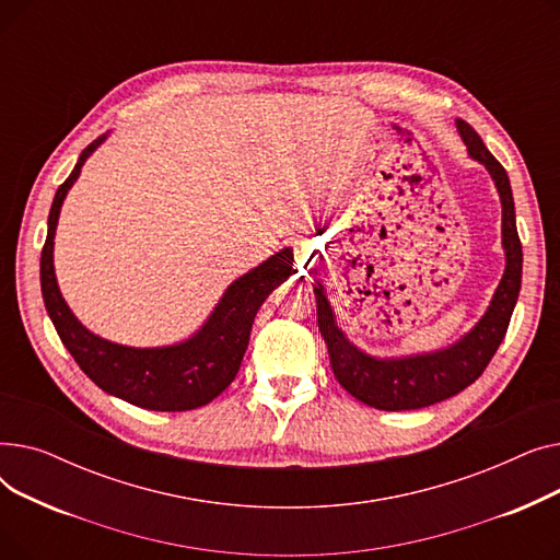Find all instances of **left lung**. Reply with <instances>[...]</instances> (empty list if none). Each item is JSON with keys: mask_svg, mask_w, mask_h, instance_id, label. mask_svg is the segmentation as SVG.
<instances>
[{"mask_svg": "<svg viewBox=\"0 0 560 560\" xmlns=\"http://www.w3.org/2000/svg\"><path fill=\"white\" fill-rule=\"evenodd\" d=\"M460 138L472 159L486 165L502 199V245L506 270L494 298L479 325L456 345L433 354L408 359H374L351 345L336 327L334 311L327 302L325 285L315 281L317 327L329 347V359L340 386L359 401L378 410H413L450 399L465 390L483 374L497 347L502 345L522 283V243L515 226V203L509 174L483 144L479 133L463 120H456Z\"/></svg>", "mask_w": 560, "mask_h": 560, "instance_id": "8db88e82", "label": "left lung"}]
</instances>
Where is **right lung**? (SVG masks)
<instances>
[{"label": "right lung", "mask_w": 560, "mask_h": 560, "mask_svg": "<svg viewBox=\"0 0 560 560\" xmlns=\"http://www.w3.org/2000/svg\"><path fill=\"white\" fill-rule=\"evenodd\" d=\"M106 136L81 152L72 174L58 186L47 220V241L40 254V288L56 334L88 378L108 393L147 410H192L213 401L241 370L256 311L292 270V249H281L245 277L235 279L206 325L186 342L136 349L108 342L88 331L72 315L54 275V233L63 199L81 165Z\"/></svg>", "instance_id": "right-lung-1"}]
</instances>
